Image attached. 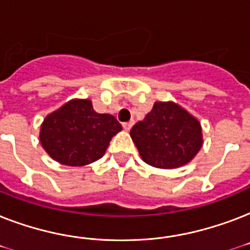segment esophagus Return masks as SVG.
<instances>
[{
	"mask_svg": "<svg viewBox=\"0 0 250 250\" xmlns=\"http://www.w3.org/2000/svg\"><path fill=\"white\" fill-rule=\"evenodd\" d=\"M132 125H133V121L125 122V123H123V128H125V131H129V129L132 128Z\"/></svg>",
	"mask_w": 250,
	"mask_h": 250,
	"instance_id": "1",
	"label": "esophagus"
}]
</instances>
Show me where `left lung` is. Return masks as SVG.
I'll return each instance as SVG.
<instances>
[{"label":"left lung","mask_w":250,"mask_h":250,"mask_svg":"<svg viewBox=\"0 0 250 250\" xmlns=\"http://www.w3.org/2000/svg\"><path fill=\"white\" fill-rule=\"evenodd\" d=\"M129 135L143 161L158 168L184 166L202 146L200 122L174 102H156Z\"/></svg>","instance_id":"1"}]
</instances>
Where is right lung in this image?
Instances as JSON below:
<instances>
[{
    "label": "right lung",
    "mask_w": 250,
    "mask_h": 250,
    "mask_svg": "<svg viewBox=\"0 0 250 250\" xmlns=\"http://www.w3.org/2000/svg\"><path fill=\"white\" fill-rule=\"evenodd\" d=\"M122 129L110 114H98L89 100H72L45 118L40 143L53 160L66 166H85L105 154Z\"/></svg>",
    "instance_id": "obj_1"
}]
</instances>
